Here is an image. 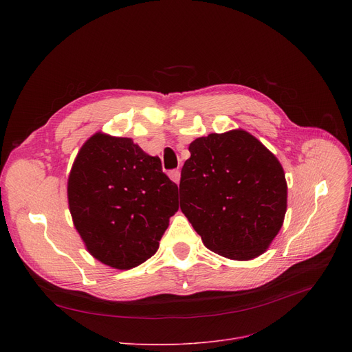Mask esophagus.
Returning <instances> with one entry per match:
<instances>
[{"instance_id":"obj_1","label":"esophagus","mask_w":352,"mask_h":352,"mask_svg":"<svg viewBox=\"0 0 352 352\" xmlns=\"http://www.w3.org/2000/svg\"><path fill=\"white\" fill-rule=\"evenodd\" d=\"M168 175H170V178H171L175 184H179V178H181V173H179V170H173Z\"/></svg>"}]
</instances>
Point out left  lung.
Listing matches in <instances>:
<instances>
[{
    "mask_svg": "<svg viewBox=\"0 0 352 352\" xmlns=\"http://www.w3.org/2000/svg\"><path fill=\"white\" fill-rule=\"evenodd\" d=\"M179 206L202 243L236 261L264 254L280 232L288 187L281 162L245 129L194 140Z\"/></svg>",
    "mask_w": 352,
    "mask_h": 352,
    "instance_id": "obj_1",
    "label": "left lung"
}]
</instances>
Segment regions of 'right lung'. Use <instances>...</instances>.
Wrapping results in <instances>:
<instances>
[{
    "mask_svg": "<svg viewBox=\"0 0 352 352\" xmlns=\"http://www.w3.org/2000/svg\"><path fill=\"white\" fill-rule=\"evenodd\" d=\"M68 208L87 251L116 270L153 256L178 211V187L161 160L131 138L91 135L74 160L67 182Z\"/></svg>",
    "mask_w": 352,
    "mask_h": 352,
    "instance_id": "obj_1",
    "label": "right lung"
}]
</instances>
